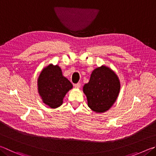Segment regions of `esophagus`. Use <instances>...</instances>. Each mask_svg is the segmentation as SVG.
I'll use <instances>...</instances> for the list:
<instances>
[{
    "label": "esophagus",
    "mask_w": 156,
    "mask_h": 156,
    "mask_svg": "<svg viewBox=\"0 0 156 156\" xmlns=\"http://www.w3.org/2000/svg\"><path fill=\"white\" fill-rule=\"evenodd\" d=\"M80 86H81L80 83H77V84H74V87L76 88V89H80Z\"/></svg>",
    "instance_id": "1"
}]
</instances>
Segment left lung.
I'll use <instances>...</instances> for the list:
<instances>
[{
    "label": "left lung",
    "mask_w": 156,
    "mask_h": 156,
    "mask_svg": "<svg viewBox=\"0 0 156 156\" xmlns=\"http://www.w3.org/2000/svg\"><path fill=\"white\" fill-rule=\"evenodd\" d=\"M121 83L114 71L101 66L93 71L89 83L83 86L87 104L93 111L103 113L108 110L119 94Z\"/></svg>",
    "instance_id": "1"
}]
</instances>
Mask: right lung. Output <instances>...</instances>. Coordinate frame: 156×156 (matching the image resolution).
<instances>
[{"instance_id":"right-lung-1","label":"right lung","mask_w":156,"mask_h":156,"mask_svg":"<svg viewBox=\"0 0 156 156\" xmlns=\"http://www.w3.org/2000/svg\"><path fill=\"white\" fill-rule=\"evenodd\" d=\"M73 88L72 84L62 73L58 65L50 63L41 70L37 79V90L42 101L51 108L63 104L67 93Z\"/></svg>"}]
</instances>
